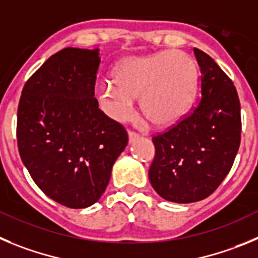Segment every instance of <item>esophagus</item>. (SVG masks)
<instances>
[{
    "mask_svg": "<svg viewBox=\"0 0 258 258\" xmlns=\"http://www.w3.org/2000/svg\"><path fill=\"white\" fill-rule=\"evenodd\" d=\"M139 138H140V135H139V134H136V132H134V131H128V140H130V143H134V141L138 140Z\"/></svg>",
    "mask_w": 258,
    "mask_h": 258,
    "instance_id": "34e87169",
    "label": "esophagus"
}]
</instances>
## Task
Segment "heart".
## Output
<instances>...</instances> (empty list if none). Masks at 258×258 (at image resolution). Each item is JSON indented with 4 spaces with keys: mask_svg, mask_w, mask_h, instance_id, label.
Here are the masks:
<instances>
[{
    "mask_svg": "<svg viewBox=\"0 0 258 258\" xmlns=\"http://www.w3.org/2000/svg\"><path fill=\"white\" fill-rule=\"evenodd\" d=\"M198 77V64L184 51L130 57L114 69V82L97 86V99L110 117L126 120L140 97L141 112L150 123L171 126L191 108Z\"/></svg>",
    "mask_w": 258,
    "mask_h": 258,
    "instance_id": "obj_1",
    "label": "heart"
}]
</instances>
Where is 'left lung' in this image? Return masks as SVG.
Returning a JSON list of instances; mask_svg holds the SVG:
<instances>
[{
    "label": "left lung",
    "instance_id": "obj_1",
    "mask_svg": "<svg viewBox=\"0 0 258 258\" xmlns=\"http://www.w3.org/2000/svg\"><path fill=\"white\" fill-rule=\"evenodd\" d=\"M194 55L202 73L198 105L168 131L153 136L150 184L175 203L210 197L231 169L240 145V103L233 81L210 55L199 48Z\"/></svg>",
    "mask_w": 258,
    "mask_h": 258
}]
</instances>
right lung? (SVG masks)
Listing matches in <instances>:
<instances>
[{"label": "right lung", "mask_w": 258, "mask_h": 258, "mask_svg": "<svg viewBox=\"0 0 258 258\" xmlns=\"http://www.w3.org/2000/svg\"><path fill=\"white\" fill-rule=\"evenodd\" d=\"M99 66V48H62L27 81L18 106L23 163L48 198L68 208L100 199L128 143L94 97Z\"/></svg>", "instance_id": "right-lung-1"}]
</instances>
